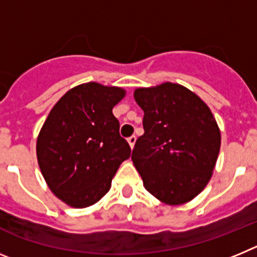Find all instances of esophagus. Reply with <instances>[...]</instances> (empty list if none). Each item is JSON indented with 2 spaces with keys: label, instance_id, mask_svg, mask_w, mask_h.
I'll return each instance as SVG.
<instances>
[{
  "label": "esophagus",
  "instance_id": "1",
  "mask_svg": "<svg viewBox=\"0 0 257 257\" xmlns=\"http://www.w3.org/2000/svg\"><path fill=\"white\" fill-rule=\"evenodd\" d=\"M127 142H128V144H130V147H131V149L134 148V145H135V143H136V138L135 136H130V138H128V139H127Z\"/></svg>",
  "mask_w": 257,
  "mask_h": 257
}]
</instances>
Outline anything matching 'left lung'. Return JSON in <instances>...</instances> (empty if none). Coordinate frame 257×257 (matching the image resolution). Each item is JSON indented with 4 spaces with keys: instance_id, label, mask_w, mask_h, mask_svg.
<instances>
[{
    "instance_id": "8db88e82",
    "label": "left lung",
    "mask_w": 257,
    "mask_h": 257,
    "mask_svg": "<svg viewBox=\"0 0 257 257\" xmlns=\"http://www.w3.org/2000/svg\"><path fill=\"white\" fill-rule=\"evenodd\" d=\"M134 97L144 110V135L131 160L145 189L166 205L192 201L216 165L221 144L216 119L198 95L179 83L139 87Z\"/></svg>"
}]
</instances>
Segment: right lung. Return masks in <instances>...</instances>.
<instances>
[{
    "instance_id": "right-lung-1",
    "label": "right lung",
    "mask_w": 257,
    "mask_h": 257,
    "mask_svg": "<svg viewBox=\"0 0 257 257\" xmlns=\"http://www.w3.org/2000/svg\"><path fill=\"white\" fill-rule=\"evenodd\" d=\"M126 95L115 86L87 82L70 88L47 115L37 138L42 176L60 201L85 208L100 201L130 158L112 109Z\"/></svg>"
}]
</instances>
